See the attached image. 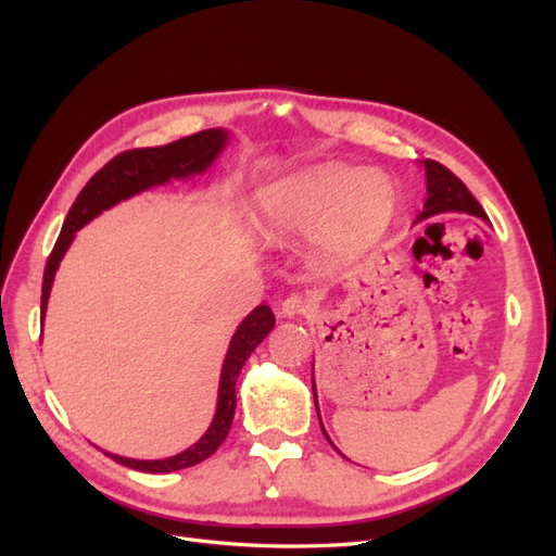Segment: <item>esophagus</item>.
<instances>
[{
  "label": "esophagus",
  "instance_id": "1",
  "mask_svg": "<svg viewBox=\"0 0 556 556\" xmlns=\"http://www.w3.org/2000/svg\"><path fill=\"white\" fill-rule=\"evenodd\" d=\"M311 308H313V302L306 300L304 295H290L281 304V315L283 317H298V315H306Z\"/></svg>",
  "mask_w": 556,
  "mask_h": 556
}]
</instances>
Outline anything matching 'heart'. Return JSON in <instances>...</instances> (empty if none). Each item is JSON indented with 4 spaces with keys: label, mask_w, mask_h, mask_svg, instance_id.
<instances>
[{
    "label": "heart",
    "mask_w": 556,
    "mask_h": 556,
    "mask_svg": "<svg viewBox=\"0 0 556 556\" xmlns=\"http://www.w3.org/2000/svg\"><path fill=\"white\" fill-rule=\"evenodd\" d=\"M396 189L381 170L325 164L302 170L263 195L270 241L319 231V254L342 261L365 252L396 216Z\"/></svg>",
    "instance_id": "1"
}]
</instances>
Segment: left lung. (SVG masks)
Here are the masks:
<instances>
[{"instance_id":"8db88e82","label":"left lung","mask_w":556,"mask_h":556,"mask_svg":"<svg viewBox=\"0 0 556 556\" xmlns=\"http://www.w3.org/2000/svg\"><path fill=\"white\" fill-rule=\"evenodd\" d=\"M426 168V182H428V198L424 202V212L419 214V220L442 214V212H464L478 218H486L484 210L480 207V202L473 198V193L466 189V185L457 178L453 170H448L444 164L434 162V160H424ZM313 396H315V407H317V394H315V383H313ZM319 417V410H317ZM323 426V421H319ZM323 432L329 440V434L323 426ZM331 442V440H329Z\"/></svg>"}]
</instances>
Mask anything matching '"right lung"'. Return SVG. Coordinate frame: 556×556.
<instances>
[{
	"label": "right lung",
	"mask_w": 556,
	"mask_h": 556,
	"mask_svg": "<svg viewBox=\"0 0 556 556\" xmlns=\"http://www.w3.org/2000/svg\"><path fill=\"white\" fill-rule=\"evenodd\" d=\"M225 141H227L225 130H202L191 137L170 141L166 146H155V149L124 151L116 157H112L103 168H99L90 178V182L83 187L78 198L74 200L72 210L65 218L61 237H58L47 258L45 277H42V317L47 311L49 290L53 283V275L58 270V263H61L63 254L74 241V233L83 225L90 223L103 210L112 207V204L126 200L143 189L164 185L170 178H187L191 173L204 170L223 151ZM273 327H275L273 311L268 306H256L243 319L239 331L233 333L225 356L223 374H220L216 417L210 430L204 432L191 448H187L180 455H173L168 459H153V462L128 459L112 453H105V455L112 457L114 462L128 466V469L143 471V473H170V471L189 469V466L200 464L202 459L214 455L218 446L225 442V437L231 428L233 410H237V378L241 374V367L245 365L256 344L270 333Z\"/></svg>",
	"instance_id": "obj_1"
}]
</instances>
